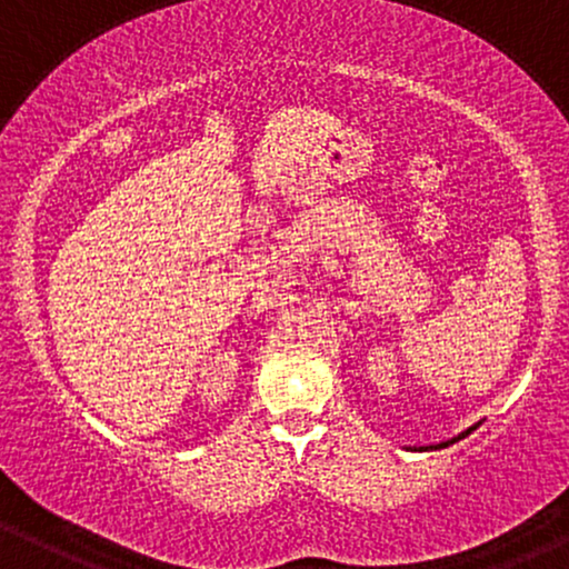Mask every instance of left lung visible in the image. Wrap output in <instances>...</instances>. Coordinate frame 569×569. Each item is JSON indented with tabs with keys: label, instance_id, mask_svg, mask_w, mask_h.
<instances>
[{
	"label": "left lung",
	"instance_id": "left-lung-1",
	"mask_svg": "<svg viewBox=\"0 0 569 569\" xmlns=\"http://www.w3.org/2000/svg\"><path fill=\"white\" fill-rule=\"evenodd\" d=\"M473 428H476V426H473ZM473 428H468V430H466V433H460V436H457V439H452V441H443V443H439V449H443V447H449V443H455V441H460V439H466V436H468V433H471V430H473ZM430 449H436V447H430Z\"/></svg>",
	"mask_w": 569,
	"mask_h": 569
}]
</instances>
